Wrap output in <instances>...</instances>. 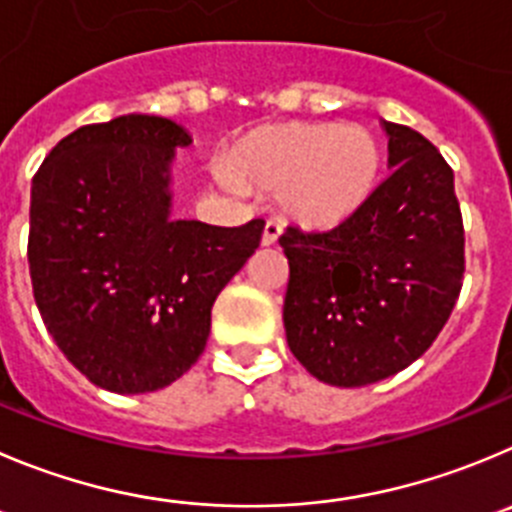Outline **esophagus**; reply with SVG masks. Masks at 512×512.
Instances as JSON below:
<instances>
[{"label":"esophagus","instance_id":"34e87169","mask_svg":"<svg viewBox=\"0 0 512 512\" xmlns=\"http://www.w3.org/2000/svg\"><path fill=\"white\" fill-rule=\"evenodd\" d=\"M283 229H285L283 219H267L265 232H262V245H265V247L275 245V242L280 240V234H283Z\"/></svg>","mask_w":512,"mask_h":512}]
</instances>
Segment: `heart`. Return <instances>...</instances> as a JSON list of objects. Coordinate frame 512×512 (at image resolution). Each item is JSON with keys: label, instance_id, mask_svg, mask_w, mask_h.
Masks as SVG:
<instances>
[{"label": "heart", "instance_id": "obj_1", "mask_svg": "<svg viewBox=\"0 0 512 512\" xmlns=\"http://www.w3.org/2000/svg\"><path fill=\"white\" fill-rule=\"evenodd\" d=\"M240 186L280 191L285 214L305 227H333L374 194L381 151L366 128L275 123L245 133L227 159Z\"/></svg>", "mask_w": 512, "mask_h": 512}]
</instances>
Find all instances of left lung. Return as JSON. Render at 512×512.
<instances>
[{"label": "left lung", "mask_w": 512, "mask_h": 512, "mask_svg": "<svg viewBox=\"0 0 512 512\" xmlns=\"http://www.w3.org/2000/svg\"><path fill=\"white\" fill-rule=\"evenodd\" d=\"M391 174L333 229L288 227L285 336L331 386L376 384L434 343L465 275L455 174L432 141L386 123Z\"/></svg>", "instance_id": "left-lung-1"}]
</instances>
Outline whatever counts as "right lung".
<instances>
[{
	"label": "right lung",
	"mask_w": 512,
	"mask_h": 512,
	"mask_svg": "<svg viewBox=\"0 0 512 512\" xmlns=\"http://www.w3.org/2000/svg\"><path fill=\"white\" fill-rule=\"evenodd\" d=\"M191 136L169 118L80 126L32 179L27 262L35 303L95 386L146 394L197 364L212 305L260 247L262 219H171L169 166Z\"/></svg>",
	"instance_id": "right-lung-1"
}]
</instances>
